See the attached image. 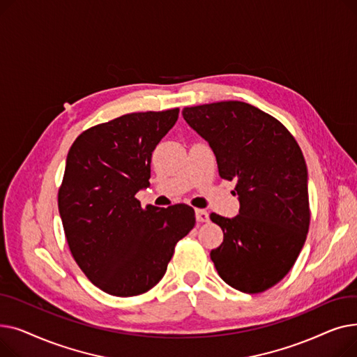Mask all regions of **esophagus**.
Wrapping results in <instances>:
<instances>
[{"mask_svg": "<svg viewBox=\"0 0 357 357\" xmlns=\"http://www.w3.org/2000/svg\"><path fill=\"white\" fill-rule=\"evenodd\" d=\"M195 217L198 222H207L210 220V215L205 210H195Z\"/></svg>", "mask_w": 357, "mask_h": 357, "instance_id": "1", "label": "esophagus"}]
</instances>
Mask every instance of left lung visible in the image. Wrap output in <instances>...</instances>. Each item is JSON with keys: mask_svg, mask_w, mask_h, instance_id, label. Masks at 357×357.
<instances>
[{"mask_svg": "<svg viewBox=\"0 0 357 357\" xmlns=\"http://www.w3.org/2000/svg\"><path fill=\"white\" fill-rule=\"evenodd\" d=\"M182 116L208 142L220 176L236 181L238 215H210L224 233L210 255L215 269L234 289L264 292L291 271L307 238L308 171L301 149L284 124L248 102L186 107Z\"/></svg>", "mask_w": 357, "mask_h": 357, "instance_id": "obj_1", "label": "left lung"}]
</instances>
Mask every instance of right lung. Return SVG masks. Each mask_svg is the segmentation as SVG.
Wrapping results in <instances>:
<instances>
[{"label": "right lung", "instance_id": "right-lung-1", "mask_svg": "<svg viewBox=\"0 0 357 357\" xmlns=\"http://www.w3.org/2000/svg\"><path fill=\"white\" fill-rule=\"evenodd\" d=\"M179 108L133 112L85 130L66 158L58 207L73 259L91 282L135 296L163 278L176 243L195 226L185 204L142 208L150 162Z\"/></svg>", "mask_w": 357, "mask_h": 357}]
</instances>
